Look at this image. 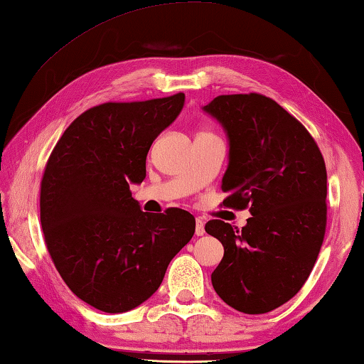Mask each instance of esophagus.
<instances>
[{
  "instance_id": "34e87169",
  "label": "esophagus",
  "mask_w": 364,
  "mask_h": 364,
  "mask_svg": "<svg viewBox=\"0 0 364 364\" xmlns=\"http://www.w3.org/2000/svg\"><path fill=\"white\" fill-rule=\"evenodd\" d=\"M205 234V225L200 218L196 220V236H204Z\"/></svg>"
}]
</instances>
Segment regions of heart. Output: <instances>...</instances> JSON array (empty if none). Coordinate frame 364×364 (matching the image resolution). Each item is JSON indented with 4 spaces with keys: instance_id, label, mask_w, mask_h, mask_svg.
<instances>
[{
    "instance_id": "b5f03b06",
    "label": "heart",
    "mask_w": 364,
    "mask_h": 364,
    "mask_svg": "<svg viewBox=\"0 0 364 364\" xmlns=\"http://www.w3.org/2000/svg\"><path fill=\"white\" fill-rule=\"evenodd\" d=\"M204 133H207V132H204Z\"/></svg>"
}]
</instances>
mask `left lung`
Listing matches in <instances>:
<instances>
[{"label": "left lung", "instance_id": "left-lung-1", "mask_svg": "<svg viewBox=\"0 0 364 364\" xmlns=\"http://www.w3.org/2000/svg\"><path fill=\"white\" fill-rule=\"evenodd\" d=\"M204 110L230 139L223 205L252 213L241 231L221 220L205 225L225 247L212 284L234 310L262 315L291 300L315 267L328 213L324 159L306 128L271 97L223 95Z\"/></svg>", "mask_w": 364, "mask_h": 364}]
</instances>
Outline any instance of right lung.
Here are the masks:
<instances>
[{"label": "right lung", "mask_w": 364, "mask_h": 364, "mask_svg": "<svg viewBox=\"0 0 364 364\" xmlns=\"http://www.w3.org/2000/svg\"><path fill=\"white\" fill-rule=\"evenodd\" d=\"M183 106L184 93L100 104L70 123L48 159L40 193L46 247L70 291L97 310L123 313L146 301L193 237L189 212H143L130 191Z\"/></svg>", "instance_id": "right-lung-1"}]
</instances>
